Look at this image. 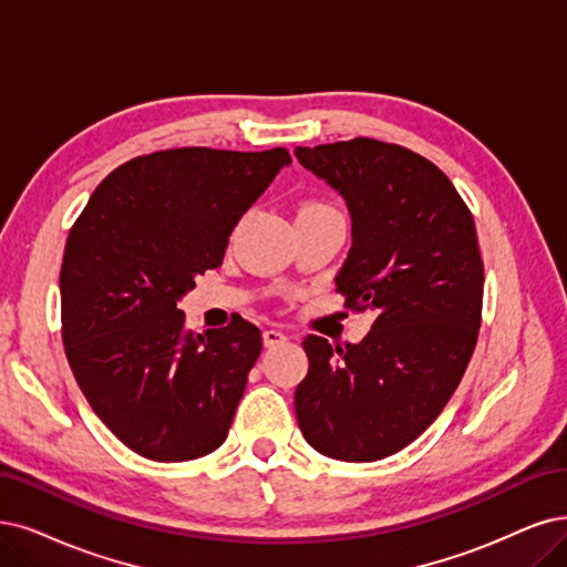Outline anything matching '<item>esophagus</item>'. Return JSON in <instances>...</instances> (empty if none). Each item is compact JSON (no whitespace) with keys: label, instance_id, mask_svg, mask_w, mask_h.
<instances>
[{"label":"esophagus","instance_id":"obj_1","mask_svg":"<svg viewBox=\"0 0 567 567\" xmlns=\"http://www.w3.org/2000/svg\"><path fill=\"white\" fill-rule=\"evenodd\" d=\"M287 343V333L280 331V329H266L264 331V346L266 348H276V346H282Z\"/></svg>","mask_w":567,"mask_h":567}]
</instances>
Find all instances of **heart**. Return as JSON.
<instances>
[{"mask_svg":"<svg viewBox=\"0 0 567 567\" xmlns=\"http://www.w3.org/2000/svg\"><path fill=\"white\" fill-rule=\"evenodd\" d=\"M310 213H337V209H333L327 203H322V200H308V203L301 205L299 215H310Z\"/></svg>","mask_w":567,"mask_h":567,"instance_id":"b5f03b06","label":"heart"}]
</instances>
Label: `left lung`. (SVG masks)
<instances>
[{
    "mask_svg": "<svg viewBox=\"0 0 567 567\" xmlns=\"http://www.w3.org/2000/svg\"><path fill=\"white\" fill-rule=\"evenodd\" d=\"M295 154L346 198L352 247L337 291L375 316L354 346L303 339L299 427L322 455L371 463L421 436L463 381L484 306L476 226L453 182L406 146L354 137Z\"/></svg>",
    "mask_w": 567,
    "mask_h": 567,
    "instance_id": "obj_1",
    "label": "left lung"
}]
</instances>
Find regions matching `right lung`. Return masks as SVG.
Returning a JSON list of instances; mask_svg holds the SVG:
<instances>
[{"instance_id":"right-lung-1","label":"right lung","mask_w":567,"mask_h":567,"mask_svg":"<svg viewBox=\"0 0 567 567\" xmlns=\"http://www.w3.org/2000/svg\"><path fill=\"white\" fill-rule=\"evenodd\" d=\"M291 163L285 146H179L125 161L70 228L60 268L62 343L100 421L156 463L224 444L261 354L243 318L194 333L177 308L224 261L228 236Z\"/></svg>"}]
</instances>
